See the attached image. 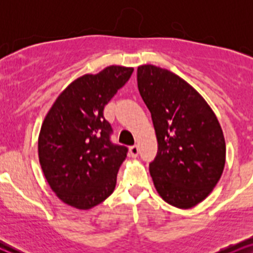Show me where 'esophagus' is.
<instances>
[{
  "instance_id": "esophagus-1",
  "label": "esophagus",
  "mask_w": 253,
  "mask_h": 253,
  "mask_svg": "<svg viewBox=\"0 0 253 253\" xmlns=\"http://www.w3.org/2000/svg\"><path fill=\"white\" fill-rule=\"evenodd\" d=\"M138 153H139V147L136 146V145H133V146L129 147V155H130V157L135 158V157L138 156Z\"/></svg>"
}]
</instances>
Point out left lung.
<instances>
[{
  "mask_svg": "<svg viewBox=\"0 0 253 253\" xmlns=\"http://www.w3.org/2000/svg\"><path fill=\"white\" fill-rule=\"evenodd\" d=\"M136 81L158 143L150 164L157 193L173 207H195L211 193L225 168L219 120L189 83L167 69L140 65Z\"/></svg>",
  "mask_w": 253,
  "mask_h": 253,
  "instance_id": "obj_1",
  "label": "left lung"
}]
</instances>
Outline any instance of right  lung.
Here are the masks:
<instances>
[{
	"mask_svg": "<svg viewBox=\"0 0 253 253\" xmlns=\"http://www.w3.org/2000/svg\"><path fill=\"white\" fill-rule=\"evenodd\" d=\"M134 69L110 65L86 74L59 94L43 119L38 139L39 163L51 189L68 206L91 210L115 189L127 147L110 143L104 106Z\"/></svg>",
	"mask_w": 253,
	"mask_h": 253,
	"instance_id": "obj_1",
	"label": "right lung"
}]
</instances>
